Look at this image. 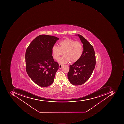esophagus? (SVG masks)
Instances as JSON below:
<instances>
[{
	"label": "esophagus",
	"instance_id": "34e87169",
	"mask_svg": "<svg viewBox=\"0 0 124 124\" xmlns=\"http://www.w3.org/2000/svg\"><path fill=\"white\" fill-rule=\"evenodd\" d=\"M64 65L63 64H59V69H61L62 68Z\"/></svg>",
	"mask_w": 124,
	"mask_h": 124
}]
</instances>
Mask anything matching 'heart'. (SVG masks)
Listing matches in <instances>:
<instances>
[{
  "mask_svg": "<svg viewBox=\"0 0 124 124\" xmlns=\"http://www.w3.org/2000/svg\"><path fill=\"white\" fill-rule=\"evenodd\" d=\"M84 52L82 44L79 41L70 38H66L60 41L59 46L54 45L52 47L53 57L58 60L63 53L64 56L59 58L58 62L65 64L70 61L72 63L78 62L82 57Z\"/></svg>",
  "mask_w": 124,
  "mask_h": 124,
  "instance_id": "obj_1",
  "label": "heart"
}]
</instances>
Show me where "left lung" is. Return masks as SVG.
I'll use <instances>...</instances> for the list:
<instances>
[{"instance_id":"1","label":"left lung","mask_w":124,"mask_h":124,"mask_svg":"<svg viewBox=\"0 0 124 124\" xmlns=\"http://www.w3.org/2000/svg\"><path fill=\"white\" fill-rule=\"evenodd\" d=\"M83 44L84 52L81 58L69 66L67 74L70 82L75 86L84 84L89 79L96 65V57L93 46L82 36L78 34Z\"/></svg>"}]
</instances>
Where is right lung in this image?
Wrapping results in <instances>:
<instances>
[{
    "instance_id": "add662e5",
    "label": "right lung",
    "mask_w": 124,
    "mask_h": 124,
    "mask_svg": "<svg viewBox=\"0 0 124 124\" xmlns=\"http://www.w3.org/2000/svg\"><path fill=\"white\" fill-rule=\"evenodd\" d=\"M59 39L49 35H40L26 50V71L31 79L40 86L46 87L53 82L59 64L53 58L52 48Z\"/></svg>"
}]
</instances>
